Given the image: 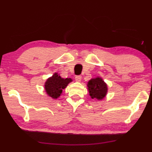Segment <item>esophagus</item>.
<instances>
[{
	"label": "esophagus",
	"instance_id": "1",
	"mask_svg": "<svg viewBox=\"0 0 152 152\" xmlns=\"http://www.w3.org/2000/svg\"><path fill=\"white\" fill-rule=\"evenodd\" d=\"M81 80H82V76H81V75H77L75 77L76 82H80Z\"/></svg>",
	"mask_w": 152,
	"mask_h": 152
}]
</instances>
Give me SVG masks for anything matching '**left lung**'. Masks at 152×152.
I'll return each instance as SVG.
<instances>
[{
  "mask_svg": "<svg viewBox=\"0 0 152 152\" xmlns=\"http://www.w3.org/2000/svg\"><path fill=\"white\" fill-rule=\"evenodd\" d=\"M87 87L89 95L92 99H96L98 100L102 99L104 98L107 93V85L102 79L99 77L89 80Z\"/></svg>",
  "mask_w": 152,
  "mask_h": 152,
  "instance_id": "obj_1",
  "label": "left lung"
}]
</instances>
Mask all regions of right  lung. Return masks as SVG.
Instances as JSON below:
<instances>
[{"label": "right lung", "instance_id": "right-lung-1", "mask_svg": "<svg viewBox=\"0 0 152 152\" xmlns=\"http://www.w3.org/2000/svg\"><path fill=\"white\" fill-rule=\"evenodd\" d=\"M70 78H61L59 75L55 72L50 77H49L45 83V90L47 94L53 99H57L66 88L68 84L72 82Z\"/></svg>", "mask_w": 152, "mask_h": 152}]
</instances>
